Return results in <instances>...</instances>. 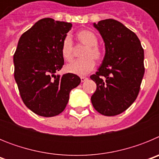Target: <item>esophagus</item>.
I'll list each match as a JSON object with an SVG mask.
<instances>
[{"instance_id": "esophagus-1", "label": "esophagus", "mask_w": 159, "mask_h": 159, "mask_svg": "<svg viewBox=\"0 0 159 159\" xmlns=\"http://www.w3.org/2000/svg\"><path fill=\"white\" fill-rule=\"evenodd\" d=\"M80 79H81V82H82V83L85 82V81H86L87 80H88V78H87V77H84V76L80 77Z\"/></svg>"}]
</instances>
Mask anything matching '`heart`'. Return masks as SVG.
I'll return each instance as SVG.
<instances>
[{"mask_svg": "<svg viewBox=\"0 0 159 159\" xmlns=\"http://www.w3.org/2000/svg\"><path fill=\"white\" fill-rule=\"evenodd\" d=\"M78 41L86 46L81 54L83 59L71 63L66 66L67 72L77 75H85L93 70L95 65V60H98L102 57V52L98 44V37L92 31L83 29L77 32ZM61 55L65 61L70 62L73 60V44L71 38L66 36L61 45Z\"/></svg>", "mask_w": 159, "mask_h": 159, "instance_id": "1", "label": "heart"}]
</instances>
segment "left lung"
Here are the masks:
<instances>
[{
  "mask_svg": "<svg viewBox=\"0 0 159 159\" xmlns=\"http://www.w3.org/2000/svg\"><path fill=\"white\" fill-rule=\"evenodd\" d=\"M105 44V56L95 74L96 84L91 100L94 108L106 116L126 111L134 102L144 75V51L134 32L113 19L93 24Z\"/></svg>",
  "mask_w": 159,
  "mask_h": 159,
  "instance_id": "1",
  "label": "left lung"
}]
</instances>
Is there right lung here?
<instances>
[{
    "label": "right lung",
    "mask_w": 159,
    "mask_h": 159,
    "mask_svg": "<svg viewBox=\"0 0 159 159\" xmlns=\"http://www.w3.org/2000/svg\"><path fill=\"white\" fill-rule=\"evenodd\" d=\"M72 25L43 18L21 35L13 56L14 78L25 106L36 115L60 114L70 92L80 84L78 75L55 73L64 64L61 45Z\"/></svg>",
    "instance_id": "obj_1"
}]
</instances>
